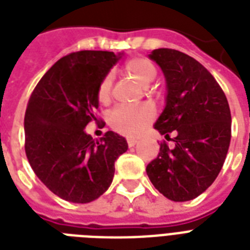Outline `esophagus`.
Instances as JSON below:
<instances>
[{
	"label": "esophagus",
	"mask_w": 250,
	"mask_h": 250,
	"mask_svg": "<svg viewBox=\"0 0 250 250\" xmlns=\"http://www.w3.org/2000/svg\"><path fill=\"white\" fill-rule=\"evenodd\" d=\"M127 144H128L129 148H131V146H135V145L137 144V140H136V139H132V137H129V139H127Z\"/></svg>",
	"instance_id": "34e87169"
}]
</instances>
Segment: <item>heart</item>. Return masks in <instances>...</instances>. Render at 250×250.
<instances>
[{
  "mask_svg": "<svg viewBox=\"0 0 250 250\" xmlns=\"http://www.w3.org/2000/svg\"><path fill=\"white\" fill-rule=\"evenodd\" d=\"M125 70L137 83L148 86L157 76L154 64L143 57H135L125 62ZM113 75L106 74L97 86V100L107 104L111 97ZM154 119V110L150 106H117L109 114L110 127L125 136H136Z\"/></svg>",
  "mask_w": 250,
  "mask_h": 250,
  "instance_id": "1",
  "label": "heart"
}]
</instances>
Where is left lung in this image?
<instances>
[{"mask_svg": "<svg viewBox=\"0 0 250 250\" xmlns=\"http://www.w3.org/2000/svg\"><path fill=\"white\" fill-rule=\"evenodd\" d=\"M167 83V102L154 128L166 139L146 166L150 182L172 201H189L209 188L221 172L231 141L229 101L200 62L175 49L153 50Z\"/></svg>", "mask_w": 250, "mask_h": 250, "instance_id": "left-lung-1", "label": "left lung"}]
</instances>
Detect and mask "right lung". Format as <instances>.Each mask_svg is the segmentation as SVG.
I'll return each instance as SVG.
<instances>
[{
	"label": "right lung",
	"mask_w": 250,
	"mask_h": 250,
	"mask_svg": "<svg viewBox=\"0 0 250 250\" xmlns=\"http://www.w3.org/2000/svg\"><path fill=\"white\" fill-rule=\"evenodd\" d=\"M121 57L83 50L61 58L35 86L24 115L25 156L37 178L58 197L85 204L113 182L114 164L128 149L107 131L100 140L84 132L100 123L97 86Z\"/></svg>",
	"instance_id": "obj_1"
}]
</instances>
